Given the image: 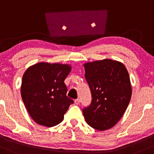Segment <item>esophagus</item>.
I'll use <instances>...</instances> for the list:
<instances>
[{
    "mask_svg": "<svg viewBox=\"0 0 154 154\" xmlns=\"http://www.w3.org/2000/svg\"><path fill=\"white\" fill-rule=\"evenodd\" d=\"M74 103H75V105H79V103H80V100H79V99L75 100V101H74Z\"/></svg>",
    "mask_w": 154,
    "mask_h": 154,
    "instance_id": "esophagus-1",
    "label": "esophagus"
}]
</instances>
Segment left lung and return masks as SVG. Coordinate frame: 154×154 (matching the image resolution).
Returning <instances> with one entry per match:
<instances>
[{"mask_svg": "<svg viewBox=\"0 0 154 154\" xmlns=\"http://www.w3.org/2000/svg\"><path fill=\"white\" fill-rule=\"evenodd\" d=\"M85 79L91 93V103L83 109L86 123L104 131L114 127L127 110L132 87L127 68L110 59L84 65Z\"/></svg>", "mask_w": 154, "mask_h": 154, "instance_id": "8db88e82", "label": "left lung"}]
</instances>
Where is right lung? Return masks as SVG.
<instances>
[{
	"instance_id": "1",
	"label": "right lung",
	"mask_w": 154,
	"mask_h": 154,
	"mask_svg": "<svg viewBox=\"0 0 154 154\" xmlns=\"http://www.w3.org/2000/svg\"><path fill=\"white\" fill-rule=\"evenodd\" d=\"M71 70L66 64L38 63L29 67L22 77L21 95L31 118L51 127L63 122L73 100L67 97L64 81Z\"/></svg>"
}]
</instances>
